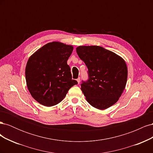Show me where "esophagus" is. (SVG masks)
<instances>
[{
	"mask_svg": "<svg viewBox=\"0 0 153 153\" xmlns=\"http://www.w3.org/2000/svg\"><path fill=\"white\" fill-rule=\"evenodd\" d=\"M76 81H77V82H78V84H80V78L79 77V78H78L77 79H76Z\"/></svg>",
	"mask_w": 153,
	"mask_h": 153,
	"instance_id": "34e87169",
	"label": "esophagus"
}]
</instances>
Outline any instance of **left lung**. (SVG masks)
Masks as SVG:
<instances>
[{"mask_svg":"<svg viewBox=\"0 0 153 153\" xmlns=\"http://www.w3.org/2000/svg\"><path fill=\"white\" fill-rule=\"evenodd\" d=\"M76 53L88 68L89 79L81 90L93 107L105 110L114 105L126 87L128 68L119 55L99 46H80Z\"/></svg>","mask_w":153,"mask_h":153,"instance_id":"left-lung-1","label":"left lung"}]
</instances>
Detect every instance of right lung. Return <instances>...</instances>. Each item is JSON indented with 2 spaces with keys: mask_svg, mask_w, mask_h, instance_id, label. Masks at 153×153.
Instances as JSON below:
<instances>
[{
  "mask_svg": "<svg viewBox=\"0 0 153 153\" xmlns=\"http://www.w3.org/2000/svg\"><path fill=\"white\" fill-rule=\"evenodd\" d=\"M71 45L53 41L44 45L29 57L25 68L27 88L36 101L46 106L58 104L69 89L78 84L72 79L67 61Z\"/></svg>",
  "mask_w": 153,
  "mask_h": 153,
  "instance_id": "add662e5",
  "label": "right lung"
}]
</instances>
